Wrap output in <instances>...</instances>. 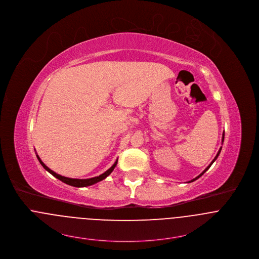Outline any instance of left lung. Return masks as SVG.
Here are the masks:
<instances>
[{"label":"left lung","instance_id":"8db88e82","mask_svg":"<svg viewBox=\"0 0 259 259\" xmlns=\"http://www.w3.org/2000/svg\"><path fill=\"white\" fill-rule=\"evenodd\" d=\"M224 139H225V133H224V134H223V142H224ZM221 150H222V147H221V148H220V150H219V151H218V153H217V155H215V157H214V158H213V160H212V162H211V164L209 165V166H208V167H207V168H206V169H205V170H204V171H203V172H202V173H201V174H200V175H199V176H197V177H196V178H194V179H192V180H191V181H189V183H190V182H193V181H195V180H197V179H198V178H200V177H201V176H202V175H203V174H204V173H205V172H206V171H207V170H208V169H209V168H210V167H211V165L212 164V163H213V162H214V160H215V159H217V158H218V156H219V155H220V153H221Z\"/></svg>","mask_w":259,"mask_h":259}]
</instances>
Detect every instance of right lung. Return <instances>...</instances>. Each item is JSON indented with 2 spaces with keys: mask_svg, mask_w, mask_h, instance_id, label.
<instances>
[{
  "mask_svg": "<svg viewBox=\"0 0 259 259\" xmlns=\"http://www.w3.org/2000/svg\"><path fill=\"white\" fill-rule=\"evenodd\" d=\"M36 157H37V159L39 160L40 164L42 165V167H44L47 171H48L50 174H52L54 177H56V178L59 179L60 181L66 183V184H68V185H70V186H73V187H87V186H91V185H93V184H96V183H98V182L104 180L105 178H107V177L113 172V170L115 169L116 165L118 163V159H117L116 162L112 165L111 168H109L106 172H104L103 174H101V175H99V176H97V177L89 178V179H73V178L64 177V176H61V175L55 173L54 171H52L51 169H49L47 165L45 164V163L40 160V158H39L38 155H36Z\"/></svg>",
  "mask_w": 259,
  "mask_h": 259,
  "instance_id": "right-lung-1",
  "label": "right lung"
}]
</instances>
